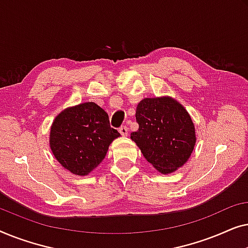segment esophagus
Here are the masks:
<instances>
[{"mask_svg": "<svg viewBox=\"0 0 248 248\" xmlns=\"http://www.w3.org/2000/svg\"><path fill=\"white\" fill-rule=\"evenodd\" d=\"M118 132H120L122 137H126V135L128 134V130L126 126H121L120 128H118Z\"/></svg>", "mask_w": 248, "mask_h": 248, "instance_id": "esophagus-1", "label": "esophagus"}]
</instances>
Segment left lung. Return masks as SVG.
<instances>
[{"label":"left lung","instance_id":"left-lung-1","mask_svg":"<svg viewBox=\"0 0 248 248\" xmlns=\"http://www.w3.org/2000/svg\"><path fill=\"white\" fill-rule=\"evenodd\" d=\"M139 130L131 139L161 174L183 167L195 147V126L181 103L169 96L144 98L135 113Z\"/></svg>","mask_w":248,"mask_h":248}]
</instances>
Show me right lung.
Instances as JSON below:
<instances>
[{
	"instance_id": "right-lung-1",
	"label": "right lung",
	"mask_w": 248,
	"mask_h": 248,
	"mask_svg": "<svg viewBox=\"0 0 248 248\" xmlns=\"http://www.w3.org/2000/svg\"><path fill=\"white\" fill-rule=\"evenodd\" d=\"M120 135L110 127L106 111L87 101L66 107L54 118L49 147L64 169L87 176L104 160L109 144Z\"/></svg>"
}]
</instances>
